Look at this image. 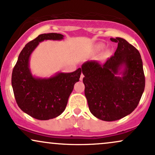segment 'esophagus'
Here are the masks:
<instances>
[{
	"mask_svg": "<svg viewBox=\"0 0 155 155\" xmlns=\"http://www.w3.org/2000/svg\"><path fill=\"white\" fill-rule=\"evenodd\" d=\"M83 78H84V75H83V74H81V76H80V80H81V81H82Z\"/></svg>",
	"mask_w": 155,
	"mask_h": 155,
	"instance_id": "obj_1",
	"label": "esophagus"
}]
</instances>
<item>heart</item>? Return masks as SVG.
Returning a JSON list of instances; mask_svg holds the SVG:
<instances>
[{
	"label": "heart",
	"instance_id": "obj_1",
	"mask_svg": "<svg viewBox=\"0 0 155 155\" xmlns=\"http://www.w3.org/2000/svg\"><path fill=\"white\" fill-rule=\"evenodd\" d=\"M103 47H104V46H103L102 44H99V45H97V49H102Z\"/></svg>",
	"mask_w": 155,
	"mask_h": 155
}]
</instances>
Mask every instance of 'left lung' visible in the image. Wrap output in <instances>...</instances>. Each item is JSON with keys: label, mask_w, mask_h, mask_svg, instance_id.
I'll return each mask as SVG.
<instances>
[{"label": "left lung", "mask_w": 155, "mask_h": 155, "mask_svg": "<svg viewBox=\"0 0 155 155\" xmlns=\"http://www.w3.org/2000/svg\"><path fill=\"white\" fill-rule=\"evenodd\" d=\"M111 41L118 46L106 63L90 60L81 68L90 111L106 122L120 120L132 113L145 87L143 63L138 49L124 38H111Z\"/></svg>", "instance_id": "left-lung-1"}]
</instances>
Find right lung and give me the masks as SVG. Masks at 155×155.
Segmentation results:
<instances>
[{"mask_svg": "<svg viewBox=\"0 0 155 155\" xmlns=\"http://www.w3.org/2000/svg\"><path fill=\"white\" fill-rule=\"evenodd\" d=\"M60 33L39 35L23 48L12 71V85L17 104L20 109L39 120H48L61 114L74 84L79 81L81 68L71 73H58L49 78L33 76L30 69V57L40 42L62 40Z\"/></svg>", "mask_w": 155, "mask_h": 155, "instance_id": "add662e5", "label": "right lung"}]
</instances>
